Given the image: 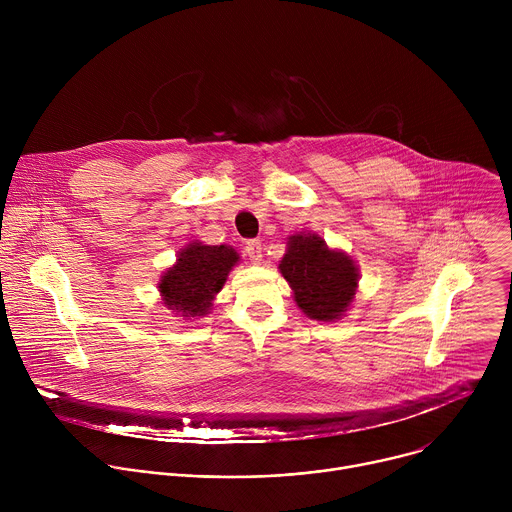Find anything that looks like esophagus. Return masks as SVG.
<instances>
[{"label":"esophagus","instance_id":"34e87169","mask_svg":"<svg viewBox=\"0 0 512 512\" xmlns=\"http://www.w3.org/2000/svg\"><path fill=\"white\" fill-rule=\"evenodd\" d=\"M245 253L251 259V263H255V265L261 263L263 255H261V243L259 241H247L245 243Z\"/></svg>","mask_w":512,"mask_h":512}]
</instances>
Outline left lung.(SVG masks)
Segmentation results:
<instances>
[{
  "mask_svg": "<svg viewBox=\"0 0 512 512\" xmlns=\"http://www.w3.org/2000/svg\"><path fill=\"white\" fill-rule=\"evenodd\" d=\"M279 273L289 283L296 306L316 322H336L352 306L360 271L342 249H332L318 233L287 237Z\"/></svg>",
  "mask_w": 512,
  "mask_h": 512,
  "instance_id": "left-lung-1",
  "label": "left lung"
}]
</instances>
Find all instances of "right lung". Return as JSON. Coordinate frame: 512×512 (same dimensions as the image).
Returning <instances> with one entry per match:
<instances>
[{"mask_svg":"<svg viewBox=\"0 0 512 512\" xmlns=\"http://www.w3.org/2000/svg\"><path fill=\"white\" fill-rule=\"evenodd\" d=\"M239 261L241 257L231 245L190 241L158 281L162 304L184 320L204 318Z\"/></svg>","mask_w":512,"mask_h":512,"instance_id":"add662e5","label":"right lung"}]
</instances>
